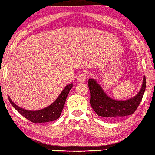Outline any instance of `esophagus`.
Returning a JSON list of instances; mask_svg holds the SVG:
<instances>
[{
  "label": "esophagus",
  "mask_w": 155,
  "mask_h": 155,
  "mask_svg": "<svg viewBox=\"0 0 155 155\" xmlns=\"http://www.w3.org/2000/svg\"><path fill=\"white\" fill-rule=\"evenodd\" d=\"M87 72L86 71H81L80 73V74L78 76V80L80 81H84L87 78Z\"/></svg>",
  "instance_id": "34e87169"
}]
</instances>
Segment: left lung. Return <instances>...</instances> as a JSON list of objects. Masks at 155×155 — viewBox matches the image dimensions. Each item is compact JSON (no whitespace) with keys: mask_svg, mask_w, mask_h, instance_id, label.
Returning <instances> with one entry per match:
<instances>
[{"mask_svg":"<svg viewBox=\"0 0 155 155\" xmlns=\"http://www.w3.org/2000/svg\"><path fill=\"white\" fill-rule=\"evenodd\" d=\"M90 104L96 113L103 118L109 119L130 115L136 111L142 99L146 89V78L138 94L126 101H116L109 98L101 87L92 79H89Z\"/></svg>","mask_w":155,"mask_h":155,"instance_id":"obj_1","label":"left lung"}]
</instances>
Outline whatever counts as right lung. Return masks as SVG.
<instances>
[{
  "label": "right lung",
  "instance_id": "obj_1",
  "mask_svg": "<svg viewBox=\"0 0 155 155\" xmlns=\"http://www.w3.org/2000/svg\"><path fill=\"white\" fill-rule=\"evenodd\" d=\"M72 87L73 84L66 86L64 90L61 92L59 97L53 103L45 109L35 110V111L24 110L17 107L16 104L13 103V102L11 100L8 96V98L11 104L15 109L29 121L32 123H45V122L54 121L59 117L64 107V104L65 103L66 98Z\"/></svg>",
  "mask_w": 155,
  "mask_h": 155
}]
</instances>
